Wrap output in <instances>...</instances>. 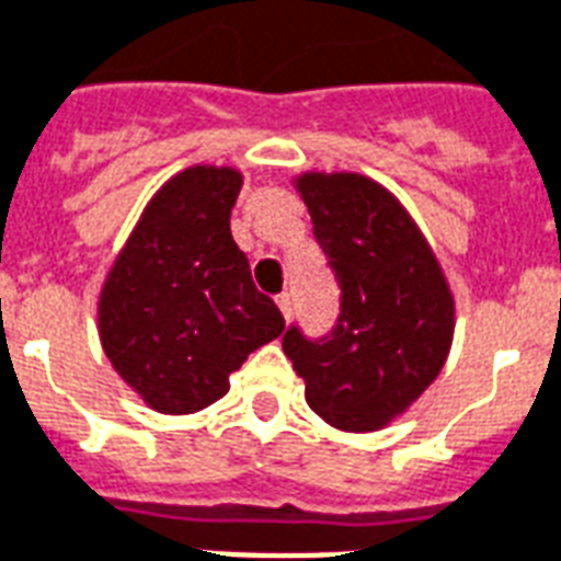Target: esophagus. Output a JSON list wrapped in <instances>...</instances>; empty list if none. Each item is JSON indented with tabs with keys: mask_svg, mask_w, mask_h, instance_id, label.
Returning <instances> with one entry per match:
<instances>
[{
	"mask_svg": "<svg viewBox=\"0 0 561 561\" xmlns=\"http://www.w3.org/2000/svg\"><path fill=\"white\" fill-rule=\"evenodd\" d=\"M277 307H280V313H284V319H289L293 316V298H289V293H280V296L275 298Z\"/></svg>",
	"mask_w": 561,
	"mask_h": 561,
	"instance_id": "1",
	"label": "esophagus"
}]
</instances>
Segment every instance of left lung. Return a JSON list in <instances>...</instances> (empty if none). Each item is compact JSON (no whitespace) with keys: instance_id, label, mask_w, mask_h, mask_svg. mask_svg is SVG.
I'll list each match as a JSON object with an SVG mask.
<instances>
[{"instance_id":"obj_1","label":"left lung","mask_w":561,"mask_h":561,"mask_svg":"<svg viewBox=\"0 0 561 561\" xmlns=\"http://www.w3.org/2000/svg\"><path fill=\"white\" fill-rule=\"evenodd\" d=\"M293 183L340 280V319L325 340L289 328L284 352L328 425L378 432L440 376L456 298L423 230L385 185L352 171H305Z\"/></svg>"}]
</instances>
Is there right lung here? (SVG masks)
<instances>
[{
  "label": "right lung",
  "mask_w": 561,
  "mask_h": 561,
  "mask_svg": "<svg viewBox=\"0 0 561 561\" xmlns=\"http://www.w3.org/2000/svg\"><path fill=\"white\" fill-rule=\"evenodd\" d=\"M242 174L192 165L168 180L117 251L100 289L96 331L126 387L159 414H195L284 334L230 233Z\"/></svg>",
  "instance_id": "1"
}]
</instances>
